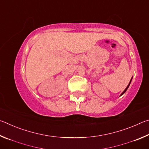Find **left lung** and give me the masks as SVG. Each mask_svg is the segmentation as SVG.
<instances>
[{"instance_id": "1", "label": "left lung", "mask_w": 149, "mask_h": 149, "mask_svg": "<svg viewBox=\"0 0 149 149\" xmlns=\"http://www.w3.org/2000/svg\"><path fill=\"white\" fill-rule=\"evenodd\" d=\"M132 78H133V77H132V79H131V80H130V83H129V84H128V85H127V87H126V88H125V90H124V91H123L122 92V94H121V95H120V96H122V95H123V94H124V93H125V91H127V89H128V87H129V86H130V84H131V82H132Z\"/></svg>"}]
</instances>
